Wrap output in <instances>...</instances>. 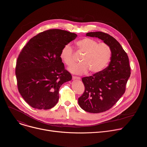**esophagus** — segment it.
<instances>
[{
	"label": "esophagus",
	"mask_w": 147,
	"mask_h": 147,
	"mask_svg": "<svg viewBox=\"0 0 147 147\" xmlns=\"http://www.w3.org/2000/svg\"><path fill=\"white\" fill-rule=\"evenodd\" d=\"M72 79L74 80H80V77H78V76H72Z\"/></svg>",
	"instance_id": "34e87169"
}]
</instances>
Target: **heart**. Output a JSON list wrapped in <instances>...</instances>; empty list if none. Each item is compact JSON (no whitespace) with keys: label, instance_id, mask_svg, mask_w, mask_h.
Here are the masks:
<instances>
[{"label":"heart","instance_id":"b5f03b06","mask_svg":"<svg viewBox=\"0 0 147 147\" xmlns=\"http://www.w3.org/2000/svg\"><path fill=\"white\" fill-rule=\"evenodd\" d=\"M78 50L83 54L80 64H75L68 68L74 74L82 75L90 71L95 74L102 71L109 63L111 57L110 47L105 43H101L95 40L85 38L76 43ZM73 50L69 45H66L61 50L60 57L64 64L69 66L74 61Z\"/></svg>","mask_w":147,"mask_h":147}]
</instances>
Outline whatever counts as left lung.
<instances>
[{
  "label": "left lung",
  "mask_w": 147,
  "mask_h": 147,
  "mask_svg": "<svg viewBox=\"0 0 147 147\" xmlns=\"http://www.w3.org/2000/svg\"><path fill=\"white\" fill-rule=\"evenodd\" d=\"M86 36L101 39L111 50V61L106 68L82 78L85 91L78 99L85 111L100 113L112 107L125 93L131 69L127 53L114 37L102 32H89Z\"/></svg>",
  "instance_id": "left-lung-1"
}]
</instances>
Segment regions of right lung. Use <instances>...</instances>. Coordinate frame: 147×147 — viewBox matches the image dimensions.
<instances>
[{"mask_svg": "<svg viewBox=\"0 0 147 147\" xmlns=\"http://www.w3.org/2000/svg\"><path fill=\"white\" fill-rule=\"evenodd\" d=\"M76 37L66 30L50 29L32 38L22 48L15 73L19 92L32 107L47 110L57 104L60 87L72 79L61 52Z\"/></svg>", "mask_w": 147, "mask_h": 147, "instance_id": "1", "label": "right lung"}]
</instances>
